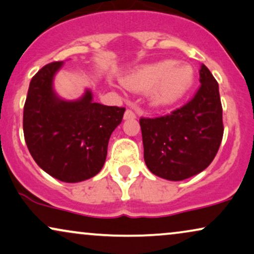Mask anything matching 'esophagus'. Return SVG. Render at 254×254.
Listing matches in <instances>:
<instances>
[{"label": "esophagus", "mask_w": 254, "mask_h": 254, "mask_svg": "<svg viewBox=\"0 0 254 254\" xmlns=\"http://www.w3.org/2000/svg\"><path fill=\"white\" fill-rule=\"evenodd\" d=\"M134 118H136V114L130 109H127L124 114V120H134Z\"/></svg>", "instance_id": "34e87169"}]
</instances>
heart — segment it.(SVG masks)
Returning <instances> with one entry per match:
<instances>
[{
  "instance_id": "obj_1",
  "label": "heart",
  "mask_w": 254,
  "mask_h": 254,
  "mask_svg": "<svg viewBox=\"0 0 254 254\" xmlns=\"http://www.w3.org/2000/svg\"><path fill=\"white\" fill-rule=\"evenodd\" d=\"M194 82L190 65L165 60L145 64L125 75L122 83L133 92L151 91V103L156 108H169L188 94Z\"/></svg>"
}]
</instances>
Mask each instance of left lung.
<instances>
[{"label": "left lung", "mask_w": 254, "mask_h": 254, "mask_svg": "<svg viewBox=\"0 0 254 254\" xmlns=\"http://www.w3.org/2000/svg\"><path fill=\"white\" fill-rule=\"evenodd\" d=\"M193 98L171 114L139 120L144 160L153 175L184 181L212 163L223 139V108L219 86L204 64Z\"/></svg>", "instance_id": "1"}]
</instances>
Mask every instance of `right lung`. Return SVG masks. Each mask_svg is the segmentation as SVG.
<instances>
[{
    "label": "right lung",
    "mask_w": 254,
    "mask_h": 254,
    "mask_svg": "<svg viewBox=\"0 0 254 254\" xmlns=\"http://www.w3.org/2000/svg\"><path fill=\"white\" fill-rule=\"evenodd\" d=\"M63 62L44 65L31 78L23 110V132L35 162L51 177L78 183L101 171L110 136L125 108L92 102L86 90L77 101L55 94L54 76Z\"/></svg>",
    "instance_id": "right-lung-1"
}]
</instances>
